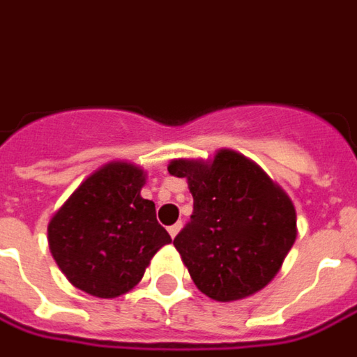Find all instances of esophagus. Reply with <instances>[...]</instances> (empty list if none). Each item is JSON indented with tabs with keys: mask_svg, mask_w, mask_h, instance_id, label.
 Returning <instances> with one entry per match:
<instances>
[{
	"mask_svg": "<svg viewBox=\"0 0 357 357\" xmlns=\"http://www.w3.org/2000/svg\"><path fill=\"white\" fill-rule=\"evenodd\" d=\"M183 229V223H181V221H176V223H174V225H171V227H169V233H171V237H176V235H178V231Z\"/></svg>",
	"mask_w": 357,
	"mask_h": 357,
	"instance_id": "obj_1",
	"label": "esophagus"
}]
</instances>
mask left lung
Segmentation results:
<instances>
[{
	"label": "left lung",
	"instance_id": "8db88e82",
	"mask_svg": "<svg viewBox=\"0 0 357 357\" xmlns=\"http://www.w3.org/2000/svg\"><path fill=\"white\" fill-rule=\"evenodd\" d=\"M192 192L190 221L174 237L196 287L215 301L252 296L276 276L297 235L296 208L257 163L223 149L210 165L173 161Z\"/></svg>",
	"mask_w": 357,
	"mask_h": 357
}]
</instances>
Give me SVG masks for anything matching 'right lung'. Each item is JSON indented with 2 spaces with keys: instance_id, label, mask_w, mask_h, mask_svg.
Segmentation results:
<instances>
[{
  "instance_id": "1",
  "label": "right lung",
  "mask_w": 357,
  "mask_h": 357,
  "mask_svg": "<svg viewBox=\"0 0 357 357\" xmlns=\"http://www.w3.org/2000/svg\"><path fill=\"white\" fill-rule=\"evenodd\" d=\"M144 171L110 163L83 181L56 211L48 243L56 264L75 287L95 297H118L136 286L149 260L171 235L139 196Z\"/></svg>"
}]
</instances>
